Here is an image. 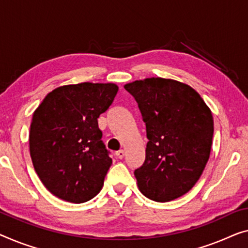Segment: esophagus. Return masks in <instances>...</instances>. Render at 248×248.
Instances as JSON below:
<instances>
[{
  "label": "esophagus",
  "mask_w": 248,
  "mask_h": 248,
  "mask_svg": "<svg viewBox=\"0 0 248 248\" xmlns=\"http://www.w3.org/2000/svg\"><path fill=\"white\" fill-rule=\"evenodd\" d=\"M116 156L119 158V159H123V158L124 157V150H119V151H117L116 153Z\"/></svg>",
  "instance_id": "1"
}]
</instances>
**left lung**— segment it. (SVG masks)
<instances>
[{
	"mask_svg": "<svg viewBox=\"0 0 248 248\" xmlns=\"http://www.w3.org/2000/svg\"><path fill=\"white\" fill-rule=\"evenodd\" d=\"M124 89L146 124V158L135 170L146 197L169 202L188 193L209 159L212 112L193 88L162 78L135 81Z\"/></svg>",
	"mask_w": 248,
	"mask_h": 248,
	"instance_id": "8db88e82",
	"label": "left lung"
}]
</instances>
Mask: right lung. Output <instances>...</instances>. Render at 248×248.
Instances as JSON below:
<instances>
[{
  "instance_id": "obj_1",
  "label": "right lung",
  "mask_w": 248,
  "mask_h": 248,
  "mask_svg": "<svg viewBox=\"0 0 248 248\" xmlns=\"http://www.w3.org/2000/svg\"><path fill=\"white\" fill-rule=\"evenodd\" d=\"M117 92L113 83L63 86L50 92L33 113L29 137L33 166L58 198L80 204L101 190L112 159L98 118Z\"/></svg>"
}]
</instances>
